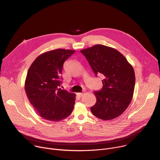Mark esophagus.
I'll use <instances>...</instances> for the list:
<instances>
[{
    "label": "esophagus",
    "instance_id": "1",
    "mask_svg": "<svg viewBox=\"0 0 160 160\" xmlns=\"http://www.w3.org/2000/svg\"><path fill=\"white\" fill-rule=\"evenodd\" d=\"M83 94H84L83 93H78V96L80 98H82Z\"/></svg>",
    "mask_w": 160,
    "mask_h": 160
}]
</instances>
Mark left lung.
<instances>
[{
  "mask_svg": "<svg viewBox=\"0 0 160 160\" xmlns=\"http://www.w3.org/2000/svg\"><path fill=\"white\" fill-rule=\"evenodd\" d=\"M96 76L101 75L103 87L94 92L93 115L104 120L115 118L125 111L133 98L135 77L132 66L117 49L103 45L81 50Z\"/></svg>",
  "mask_w": 160,
  "mask_h": 160,
  "instance_id": "obj_1",
  "label": "left lung"
}]
</instances>
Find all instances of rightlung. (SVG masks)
<instances>
[{
  "label": "right lung",
  "mask_w": 160,
  "mask_h": 160,
  "mask_svg": "<svg viewBox=\"0 0 160 160\" xmlns=\"http://www.w3.org/2000/svg\"><path fill=\"white\" fill-rule=\"evenodd\" d=\"M75 51L58 49L38 56L29 68L25 89L38 115L45 120L59 122L72 112L75 94L61 90V75L64 61Z\"/></svg>",
  "instance_id": "obj_1"
}]
</instances>
